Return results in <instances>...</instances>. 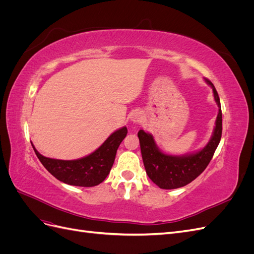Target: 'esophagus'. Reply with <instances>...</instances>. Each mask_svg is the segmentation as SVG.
Returning <instances> with one entry per match:
<instances>
[{
	"instance_id": "esophagus-1",
	"label": "esophagus",
	"mask_w": 254,
	"mask_h": 254,
	"mask_svg": "<svg viewBox=\"0 0 254 254\" xmlns=\"http://www.w3.org/2000/svg\"><path fill=\"white\" fill-rule=\"evenodd\" d=\"M130 120L133 123H139L142 120V113L139 111H133L131 114H130Z\"/></svg>"
}]
</instances>
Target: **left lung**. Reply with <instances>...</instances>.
<instances>
[{"mask_svg": "<svg viewBox=\"0 0 254 254\" xmlns=\"http://www.w3.org/2000/svg\"><path fill=\"white\" fill-rule=\"evenodd\" d=\"M205 81L213 89L214 99L219 109L211 140L202 149L186 156L165 155L158 148L150 133L145 132L144 130H140L137 132L146 174L160 189H178L195 180L209 165L220 142L222 114L219 96L214 84L209 79H205Z\"/></svg>", "mask_w": 254, "mask_h": 254, "instance_id": "obj_1", "label": "left lung"}]
</instances>
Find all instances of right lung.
<instances>
[{
  "mask_svg": "<svg viewBox=\"0 0 254 254\" xmlns=\"http://www.w3.org/2000/svg\"><path fill=\"white\" fill-rule=\"evenodd\" d=\"M126 134L127 128L122 127L114 131L95 151L77 160L47 158L32 145L42 165L56 179L70 186L91 188L98 186L109 175L117 150Z\"/></svg>",
  "mask_w": 254,
  "mask_h": 254,
  "instance_id": "obj_1",
  "label": "right lung"
}]
</instances>
